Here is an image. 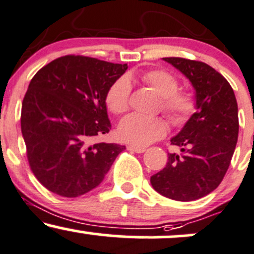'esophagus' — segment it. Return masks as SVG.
<instances>
[{
  "label": "esophagus",
  "mask_w": 254,
  "mask_h": 254,
  "mask_svg": "<svg viewBox=\"0 0 254 254\" xmlns=\"http://www.w3.org/2000/svg\"><path fill=\"white\" fill-rule=\"evenodd\" d=\"M127 149L135 151V153H143V151H145L144 147H138V145H127Z\"/></svg>",
  "instance_id": "34e87169"
}]
</instances>
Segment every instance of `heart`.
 <instances>
[{
	"label": "heart",
	"instance_id": "1",
	"mask_svg": "<svg viewBox=\"0 0 254 254\" xmlns=\"http://www.w3.org/2000/svg\"><path fill=\"white\" fill-rule=\"evenodd\" d=\"M139 78L161 95V109L174 124H184L196 111V98L191 92L178 88V80L171 72L153 69L142 72ZM131 84L127 77H119L106 93V106L113 115H122L129 109ZM167 132V123L161 117L129 115L121 122L118 136L127 143L144 147L162 138Z\"/></svg>",
	"mask_w": 254,
	"mask_h": 254
}]
</instances>
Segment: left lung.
<instances>
[{
  "mask_svg": "<svg viewBox=\"0 0 254 254\" xmlns=\"http://www.w3.org/2000/svg\"><path fill=\"white\" fill-rule=\"evenodd\" d=\"M190 80L196 109L171 139L179 154H168L164 170L151 176L154 190L174 200L199 199L222 182L238 142L239 118L234 90L206 63L180 57L164 58Z\"/></svg>",
  "mask_w": 254,
  "mask_h": 254,
  "instance_id": "left-lung-1",
  "label": "left lung"
}]
</instances>
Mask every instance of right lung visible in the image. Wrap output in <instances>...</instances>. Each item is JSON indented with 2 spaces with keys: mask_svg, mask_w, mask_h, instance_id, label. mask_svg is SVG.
Returning a JSON list of instances; mask_svg holds the SVG:
<instances>
[{
  "mask_svg": "<svg viewBox=\"0 0 254 254\" xmlns=\"http://www.w3.org/2000/svg\"><path fill=\"white\" fill-rule=\"evenodd\" d=\"M127 69V64L68 55L31 80L22 100L21 132L31 171L49 191L82 196L103 182L125 149L93 139L111 129L106 93Z\"/></svg>",
  "mask_w": 254,
  "mask_h": 254,
  "instance_id": "right-lung-1",
  "label": "right lung"
}]
</instances>
